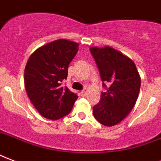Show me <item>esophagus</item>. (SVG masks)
<instances>
[{
	"mask_svg": "<svg viewBox=\"0 0 161 161\" xmlns=\"http://www.w3.org/2000/svg\"><path fill=\"white\" fill-rule=\"evenodd\" d=\"M87 91H88L87 89H84L83 91H81V92H80V95H81V96H86L87 93Z\"/></svg>",
	"mask_w": 161,
	"mask_h": 161,
	"instance_id": "esophagus-1",
	"label": "esophagus"
}]
</instances>
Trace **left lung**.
Returning a JSON list of instances; mask_svg holds the SVG:
<instances>
[{
    "label": "left lung",
    "instance_id": "8db88e82",
    "mask_svg": "<svg viewBox=\"0 0 161 161\" xmlns=\"http://www.w3.org/2000/svg\"><path fill=\"white\" fill-rule=\"evenodd\" d=\"M107 92L101 93L100 102L93 107L95 118L107 127L123 121L134 108L139 97L141 78L131 58L111 48L91 47Z\"/></svg>",
    "mask_w": 161,
    "mask_h": 161
}]
</instances>
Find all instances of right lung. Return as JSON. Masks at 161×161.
<instances>
[{"label": "right lung", "instance_id": "1", "mask_svg": "<svg viewBox=\"0 0 161 161\" xmlns=\"http://www.w3.org/2000/svg\"><path fill=\"white\" fill-rule=\"evenodd\" d=\"M75 42L58 39L33 52L24 70V84L31 103L43 118L57 120L68 115L78 98L61 82L78 52Z\"/></svg>", "mask_w": 161, "mask_h": 161}]
</instances>
